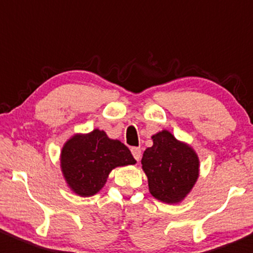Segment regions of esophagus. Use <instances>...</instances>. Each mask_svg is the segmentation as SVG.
I'll return each mask as SVG.
<instances>
[{"label": "esophagus", "instance_id": "obj_1", "mask_svg": "<svg viewBox=\"0 0 253 253\" xmlns=\"http://www.w3.org/2000/svg\"><path fill=\"white\" fill-rule=\"evenodd\" d=\"M131 152H132V154H133L134 159H136V161L138 162L139 159H141V157H142V151H141V148H138V147H132Z\"/></svg>", "mask_w": 253, "mask_h": 253}]
</instances>
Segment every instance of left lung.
Returning a JSON list of instances; mask_svg holds the SVG:
<instances>
[{
    "instance_id": "left-lung-1",
    "label": "left lung",
    "mask_w": 253,
    "mask_h": 253,
    "mask_svg": "<svg viewBox=\"0 0 253 253\" xmlns=\"http://www.w3.org/2000/svg\"><path fill=\"white\" fill-rule=\"evenodd\" d=\"M153 146L142 157L149 193L167 204L180 203L199 176V158L189 144L178 141L167 129L152 136Z\"/></svg>"
}]
</instances>
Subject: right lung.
Wrapping results in <instances>:
<instances>
[{
	"instance_id": "right-lung-1",
	"label": "right lung",
	"mask_w": 253,
	"mask_h": 253,
	"mask_svg": "<svg viewBox=\"0 0 253 253\" xmlns=\"http://www.w3.org/2000/svg\"><path fill=\"white\" fill-rule=\"evenodd\" d=\"M134 163L136 159L122 142L109 138L97 128L86 134H74L65 142L60 153L65 181L80 197L99 193L116 167Z\"/></svg>"
}]
</instances>
